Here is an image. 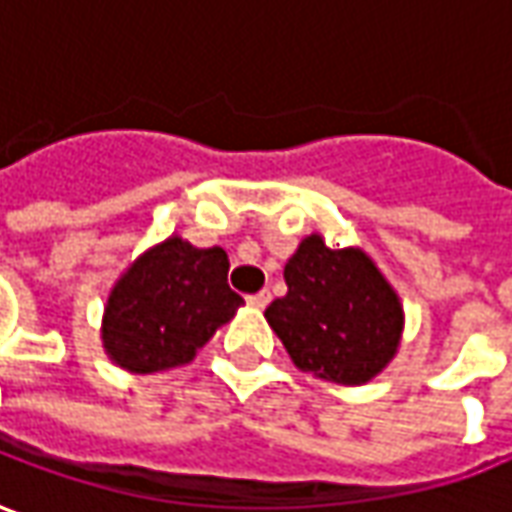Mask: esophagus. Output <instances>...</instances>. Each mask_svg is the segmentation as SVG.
Instances as JSON below:
<instances>
[{
	"label": "esophagus",
	"instance_id": "obj_1",
	"mask_svg": "<svg viewBox=\"0 0 512 512\" xmlns=\"http://www.w3.org/2000/svg\"><path fill=\"white\" fill-rule=\"evenodd\" d=\"M248 304L250 307H256V310H264V307L270 304V290H262V293H253V296H248Z\"/></svg>",
	"mask_w": 512,
	"mask_h": 512
}]
</instances>
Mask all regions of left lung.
Returning <instances> with one entry per match:
<instances>
[{
  "mask_svg": "<svg viewBox=\"0 0 512 512\" xmlns=\"http://www.w3.org/2000/svg\"><path fill=\"white\" fill-rule=\"evenodd\" d=\"M287 296L264 318L298 369L360 386L394 358L403 307L389 281L360 250H332L307 236L284 267Z\"/></svg>",
  "mask_w": 512,
  "mask_h": 512,
  "instance_id": "left-lung-1",
  "label": "left lung"
}]
</instances>
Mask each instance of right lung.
<instances>
[{"instance_id":"obj_1","label":"right lung","mask_w":512,"mask_h":512,"mask_svg":"<svg viewBox=\"0 0 512 512\" xmlns=\"http://www.w3.org/2000/svg\"><path fill=\"white\" fill-rule=\"evenodd\" d=\"M228 267L222 248H194L180 236L140 256L106 304L109 358L140 375L188 363L242 304Z\"/></svg>"}]
</instances>
